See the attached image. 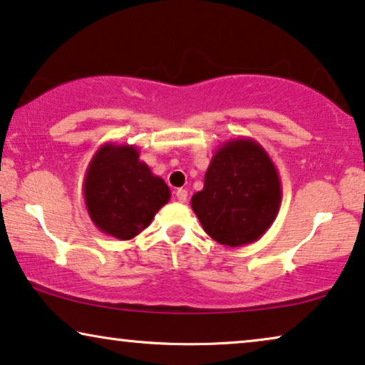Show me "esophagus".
<instances>
[{
	"label": "esophagus",
	"mask_w": 365,
	"mask_h": 365,
	"mask_svg": "<svg viewBox=\"0 0 365 365\" xmlns=\"http://www.w3.org/2000/svg\"><path fill=\"white\" fill-rule=\"evenodd\" d=\"M176 197H178L179 202H186L187 201V191H186V189H178Z\"/></svg>",
	"instance_id": "obj_1"
}]
</instances>
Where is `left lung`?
Here are the masks:
<instances>
[{"label": "left lung", "instance_id": "8db88e82", "mask_svg": "<svg viewBox=\"0 0 365 365\" xmlns=\"http://www.w3.org/2000/svg\"><path fill=\"white\" fill-rule=\"evenodd\" d=\"M281 199V179L266 149L252 138H236L216 149L191 206L214 241L239 247L266 234Z\"/></svg>", "mask_w": 365, "mask_h": 365}]
</instances>
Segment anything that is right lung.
Segmentation results:
<instances>
[{
	"label": "right lung",
	"instance_id": "obj_1",
	"mask_svg": "<svg viewBox=\"0 0 365 365\" xmlns=\"http://www.w3.org/2000/svg\"><path fill=\"white\" fill-rule=\"evenodd\" d=\"M84 204L99 231L129 241L144 231L171 197L163 178L139 159L133 144L106 143L84 174Z\"/></svg>",
	"mask_w": 365,
	"mask_h": 365
}]
</instances>
